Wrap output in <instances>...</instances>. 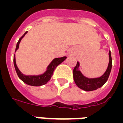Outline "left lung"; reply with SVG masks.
<instances>
[{"label":"left lung","mask_w":123,"mask_h":123,"mask_svg":"<svg viewBox=\"0 0 123 123\" xmlns=\"http://www.w3.org/2000/svg\"><path fill=\"white\" fill-rule=\"evenodd\" d=\"M80 63L77 62L73 69V78L76 86L84 91H94L100 88L106 82L110 74L112 67V59L110 50L109 51V63L106 71L100 77L95 78H88L83 75L80 70H78Z\"/></svg>","instance_id":"left-lung-1"}]
</instances>
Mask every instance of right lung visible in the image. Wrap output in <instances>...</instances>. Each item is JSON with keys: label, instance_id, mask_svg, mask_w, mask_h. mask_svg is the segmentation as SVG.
<instances>
[{"label": "right lung", "instance_id": "obj_1", "mask_svg": "<svg viewBox=\"0 0 123 123\" xmlns=\"http://www.w3.org/2000/svg\"><path fill=\"white\" fill-rule=\"evenodd\" d=\"M27 33V32H26L25 34H23V36L21 37V38L19 39L18 42L17 43L16 49H15V51L18 49L19 46V43L21 42V40L22 39L23 37L25 36V34ZM67 58L66 56H63L62 58H54L53 60L52 61L51 63H50L49 65L48 66L47 71L42 74L37 76H32V75H25L21 73L19 69H18V67L16 65V62H15V54L13 56V63H14L15 69L16 71V73L17 74V75L19 77V78L21 79L23 82L26 83V84L30 85V86H41L43 85L47 84V83L50 80L53 74L54 69H56V67L58 66L59 64H60L61 63L63 62V61L65 60V59Z\"/></svg>", "mask_w": 123, "mask_h": 123}]
</instances>
